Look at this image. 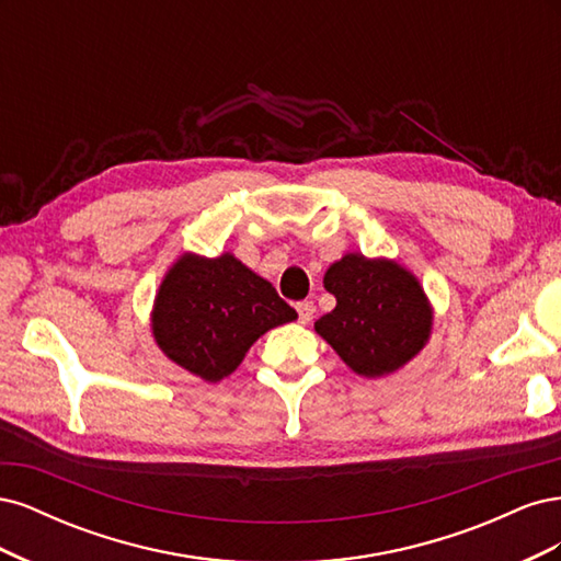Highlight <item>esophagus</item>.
Listing matches in <instances>:
<instances>
[{
    "label": "esophagus",
    "mask_w": 561,
    "mask_h": 561,
    "mask_svg": "<svg viewBox=\"0 0 561 561\" xmlns=\"http://www.w3.org/2000/svg\"><path fill=\"white\" fill-rule=\"evenodd\" d=\"M313 313H316V304L313 301H299L297 304V316H299V322H304V325L313 320Z\"/></svg>",
    "instance_id": "1"
}]
</instances>
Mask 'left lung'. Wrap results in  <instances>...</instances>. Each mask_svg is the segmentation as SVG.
<instances>
[{
  "label": "left lung",
  "instance_id": "8db88e82",
  "mask_svg": "<svg viewBox=\"0 0 561 561\" xmlns=\"http://www.w3.org/2000/svg\"><path fill=\"white\" fill-rule=\"evenodd\" d=\"M325 290L336 307L316 320V332L358 375L396 371L426 344L433 313L400 264L346 254L328 268Z\"/></svg>",
  "mask_w": 561,
  "mask_h": 561
}]
</instances>
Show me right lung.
<instances>
[{
  "label": "right lung",
  "instance_id": "right-lung-1",
  "mask_svg": "<svg viewBox=\"0 0 561 561\" xmlns=\"http://www.w3.org/2000/svg\"><path fill=\"white\" fill-rule=\"evenodd\" d=\"M295 318L297 311L278 297L274 285L233 254L217 260L184 254L161 283L154 336L180 367L219 381L241 365L266 330Z\"/></svg>",
  "mask_w": 561,
  "mask_h": 561
}]
</instances>
